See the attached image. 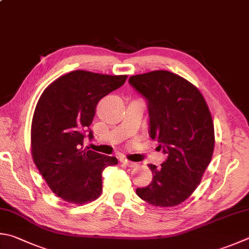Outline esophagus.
<instances>
[{"instance_id":"obj_1","label":"esophagus","mask_w":249,"mask_h":249,"mask_svg":"<svg viewBox=\"0 0 249 249\" xmlns=\"http://www.w3.org/2000/svg\"><path fill=\"white\" fill-rule=\"evenodd\" d=\"M120 162H123L124 165L128 166V167H135V166H137V162L130 161V160H128V159L124 158V157H121V158H120Z\"/></svg>"}]
</instances>
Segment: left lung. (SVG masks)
I'll return each instance as SVG.
<instances>
[{"instance_id": "obj_1", "label": "left lung", "mask_w": 249, "mask_h": 249, "mask_svg": "<svg viewBox=\"0 0 249 249\" xmlns=\"http://www.w3.org/2000/svg\"><path fill=\"white\" fill-rule=\"evenodd\" d=\"M129 83L146 98L149 135L168 156L160 168L148 165L153 180L137 194L153 206L179 205L196 190L213 157L214 129L207 103L197 88L167 70L135 74Z\"/></svg>"}]
</instances>
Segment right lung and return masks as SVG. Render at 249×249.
<instances>
[{
  "instance_id": "add662e5",
  "label": "right lung",
  "mask_w": 249,
  "mask_h": 249,
  "mask_svg": "<svg viewBox=\"0 0 249 249\" xmlns=\"http://www.w3.org/2000/svg\"><path fill=\"white\" fill-rule=\"evenodd\" d=\"M128 76L74 70L45 89L31 124V154L50 189L68 203L82 205L102 193V172L116 157L82 149L83 139L101 98L117 90Z\"/></svg>"
}]
</instances>
